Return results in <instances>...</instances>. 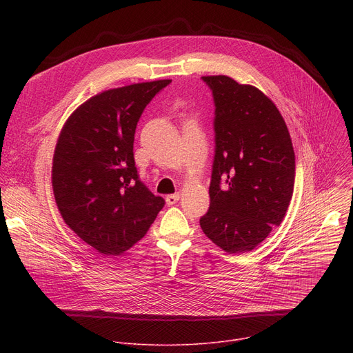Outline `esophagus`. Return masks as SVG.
Segmentation results:
<instances>
[{"label":"esophagus","mask_w":353,"mask_h":353,"mask_svg":"<svg viewBox=\"0 0 353 353\" xmlns=\"http://www.w3.org/2000/svg\"><path fill=\"white\" fill-rule=\"evenodd\" d=\"M179 199H180V194H170V195L166 196V204L168 205H174Z\"/></svg>","instance_id":"obj_1"}]
</instances>
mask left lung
Wrapping results in <instances>:
<instances>
[{
	"label": "left lung",
	"mask_w": 353,
	"mask_h": 353,
	"mask_svg": "<svg viewBox=\"0 0 353 353\" xmlns=\"http://www.w3.org/2000/svg\"><path fill=\"white\" fill-rule=\"evenodd\" d=\"M215 103L211 204L203 232L229 254L256 248L279 226L293 194L294 152L283 117L260 89L203 77Z\"/></svg>",
	"instance_id": "obj_1"
}]
</instances>
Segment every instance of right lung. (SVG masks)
<instances>
[{
    "label": "right lung",
    "mask_w": 353,
    "mask_h": 353,
    "mask_svg": "<svg viewBox=\"0 0 353 353\" xmlns=\"http://www.w3.org/2000/svg\"><path fill=\"white\" fill-rule=\"evenodd\" d=\"M172 79L132 83L92 96L65 121L52 184L64 222L99 253L119 256L141 240L165 205L139 180L137 123Z\"/></svg>",
    "instance_id": "add662e5"
}]
</instances>
